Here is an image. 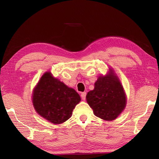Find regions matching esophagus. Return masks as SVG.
Here are the masks:
<instances>
[{"instance_id":"esophagus-1","label":"esophagus","mask_w":159,"mask_h":159,"mask_svg":"<svg viewBox=\"0 0 159 159\" xmlns=\"http://www.w3.org/2000/svg\"><path fill=\"white\" fill-rule=\"evenodd\" d=\"M86 95H87L86 92H82L81 93H80V96H81V98H82L83 100H85Z\"/></svg>"}]
</instances>
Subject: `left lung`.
<instances>
[{
    "label": "left lung",
    "instance_id": "obj_1",
    "mask_svg": "<svg viewBox=\"0 0 159 159\" xmlns=\"http://www.w3.org/2000/svg\"><path fill=\"white\" fill-rule=\"evenodd\" d=\"M86 98L94 115L107 121L117 118L126 104L123 87L112 70L107 76L98 78L94 89L87 93Z\"/></svg>",
    "mask_w": 159,
    "mask_h": 159
}]
</instances>
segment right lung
<instances>
[{"mask_svg": "<svg viewBox=\"0 0 159 159\" xmlns=\"http://www.w3.org/2000/svg\"><path fill=\"white\" fill-rule=\"evenodd\" d=\"M33 94V103L37 113L55 124L68 120L80 101L75 90L53 78L50 72L42 76Z\"/></svg>", "mask_w": 159, "mask_h": 159, "instance_id": "add662e5", "label": "right lung"}]
</instances>
